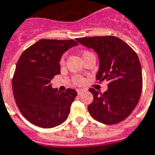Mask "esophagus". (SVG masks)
<instances>
[{
    "mask_svg": "<svg viewBox=\"0 0 155 155\" xmlns=\"http://www.w3.org/2000/svg\"><path fill=\"white\" fill-rule=\"evenodd\" d=\"M77 92H78V95H81V94H82V93L84 92V90H82V89H78V90H77Z\"/></svg>",
    "mask_w": 155,
    "mask_h": 155,
    "instance_id": "obj_1",
    "label": "esophagus"
}]
</instances>
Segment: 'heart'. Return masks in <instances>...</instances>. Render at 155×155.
Here are the masks:
<instances>
[{
  "label": "heart",
  "instance_id": "heart-1",
  "mask_svg": "<svg viewBox=\"0 0 155 155\" xmlns=\"http://www.w3.org/2000/svg\"><path fill=\"white\" fill-rule=\"evenodd\" d=\"M64 57H63L62 59H61L60 63H61V64H64ZM75 82H76V83H78V84H82V82H83V80H82V78L77 77V78H75Z\"/></svg>",
  "mask_w": 155,
  "mask_h": 155
}]
</instances>
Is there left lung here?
I'll list each match as a JSON object with an SVG mask.
<instances>
[{"label":"left lung","mask_w":155,"mask_h":155,"mask_svg":"<svg viewBox=\"0 0 155 155\" xmlns=\"http://www.w3.org/2000/svg\"><path fill=\"white\" fill-rule=\"evenodd\" d=\"M82 46L93 49L99 58L96 79L109 82L103 94L93 88L92 103L88 111L95 120L116 124L131 114L138 104L142 90V71L139 58L132 49L117 37L77 38Z\"/></svg>","instance_id":"obj_1"}]
</instances>
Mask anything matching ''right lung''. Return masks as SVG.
I'll return each mask as SVG.
<instances>
[{
    "mask_svg": "<svg viewBox=\"0 0 155 155\" xmlns=\"http://www.w3.org/2000/svg\"><path fill=\"white\" fill-rule=\"evenodd\" d=\"M78 43L73 40L41 39L21 54L13 77L12 88L19 111L27 120L43 128L60 125L68 118L78 93L59 91L51 80L60 73V59Z\"/></svg>",
    "mask_w": 155,
    "mask_h": 155,
    "instance_id": "1",
    "label": "right lung"
}]
</instances>
